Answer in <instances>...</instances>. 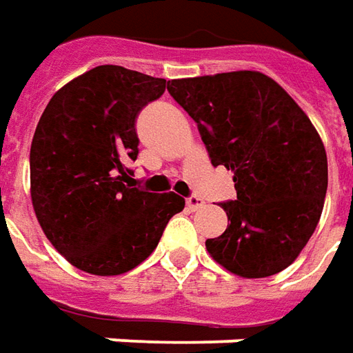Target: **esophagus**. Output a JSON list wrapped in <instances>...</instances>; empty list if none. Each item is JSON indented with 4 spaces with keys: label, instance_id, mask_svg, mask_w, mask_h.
<instances>
[{
    "label": "esophagus",
    "instance_id": "1",
    "mask_svg": "<svg viewBox=\"0 0 353 353\" xmlns=\"http://www.w3.org/2000/svg\"><path fill=\"white\" fill-rule=\"evenodd\" d=\"M205 202L200 198V196H190V198H186V208L190 210V212H196V210H200Z\"/></svg>",
    "mask_w": 353,
    "mask_h": 353
}]
</instances>
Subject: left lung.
Returning <instances> with one entry per match:
<instances>
[{
    "instance_id": "obj_1",
    "label": "left lung",
    "mask_w": 353,
    "mask_h": 353,
    "mask_svg": "<svg viewBox=\"0 0 353 353\" xmlns=\"http://www.w3.org/2000/svg\"><path fill=\"white\" fill-rule=\"evenodd\" d=\"M169 93L198 124L212 165L233 171L231 221L205 241L241 278H268L299 256L323 214L328 163L309 116L272 77L229 72L172 79Z\"/></svg>"
}]
</instances>
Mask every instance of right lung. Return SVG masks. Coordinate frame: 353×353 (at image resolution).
<instances>
[{
    "instance_id": "1",
    "label": "right lung",
    "mask_w": 353,
    "mask_h": 353,
    "mask_svg": "<svg viewBox=\"0 0 353 353\" xmlns=\"http://www.w3.org/2000/svg\"><path fill=\"white\" fill-rule=\"evenodd\" d=\"M167 79L122 65H99L50 99L30 145V198L44 235L75 268L118 276L159 245L179 194L132 188L136 118Z\"/></svg>"
}]
</instances>
